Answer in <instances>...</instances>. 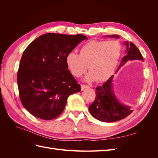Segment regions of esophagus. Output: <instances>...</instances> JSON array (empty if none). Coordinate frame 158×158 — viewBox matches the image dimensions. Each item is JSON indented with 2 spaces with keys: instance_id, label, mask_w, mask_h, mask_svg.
<instances>
[{
  "instance_id": "34e87169",
  "label": "esophagus",
  "mask_w": 158,
  "mask_h": 158,
  "mask_svg": "<svg viewBox=\"0 0 158 158\" xmlns=\"http://www.w3.org/2000/svg\"><path fill=\"white\" fill-rule=\"evenodd\" d=\"M86 88H89L88 85H84V84L81 85V89H82V90H84V89H86Z\"/></svg>"
}]
</instances>
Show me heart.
<instances>
[{
	"instance_id": "obj_1",
	"label": "heart",
	"mask_w": 158,
	"mask_h": 158,
	"mask_svg": "<svg viewBox=\"0 0 158 158\" xmlns=\"http://www.w3.org/2000/svg\"><path fill=\"white\" fill-rule=\"evenodd\" d=\"M121 53L122 47L118 41L92 40L81 47L79 55L73 51L67 53L65 63L76 77H80L89 68L90 73L85 80L103 82L113 74Z\"/></svg>"
}]
</instances>
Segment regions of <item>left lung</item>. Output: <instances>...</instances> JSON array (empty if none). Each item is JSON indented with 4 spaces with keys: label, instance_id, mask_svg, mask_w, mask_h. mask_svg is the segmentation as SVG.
Instances as JSON below:
<instances>
[{
    "label": "left lung",
    "instance_id": "obj_1",
    "mask_svg": "<svg viewBox=\"0 0 158 158\" xmlns=\"http://www.w3.org/2000/svg\"><path fill=\"white\" fill-rule=\"evenodd\" d=\"M107 37H119L117 35H107ZM125 44L127 46L126 55L123 56L116 72H118L128 60H144L140 51L135 44L128 41H125ZM113 75L102 85L95 88V99L89 106L90 114L102 122L113 123L120 121L126 118L133 111V110L131 109V107L122 104L117 98L113 89Z\"/></svg>",
    "mask_w": 158,
    "mask_h": 158
}]
</instances>
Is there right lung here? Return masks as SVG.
Returning <instances> with one entry per match:
<instances>
[{
  "mask_svg": "<svg viewBox=\"0 0 158 158\" xmlns=\"http://www.w3.org/2000/svg\"><path fill=\"white\" fill-rule=\"evenodd\" d=\"M87 37L45 33L33 41L23 51L17 82L23 107L44 120L58 117L70 95L81 91L68 70L65 56Z\"/></svg>",
  "mask_w": 158,
  "mask_h": 158,
  "instance_id": "right-lung-1",
  "label": "right lung"
}]
</instances>
